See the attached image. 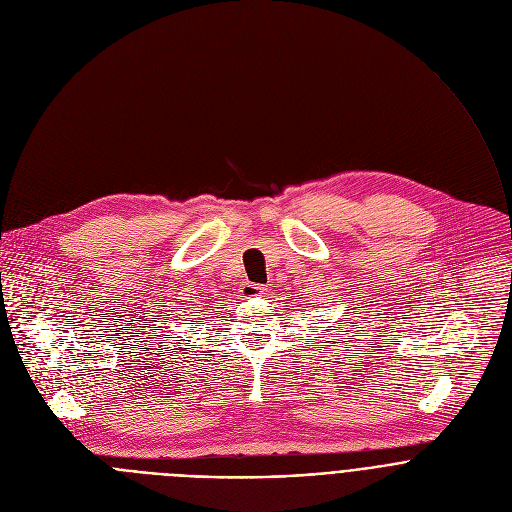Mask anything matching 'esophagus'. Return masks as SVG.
<instances>
[{"mask_svg":"<svg viewBox=\"0 0 512 512\" xmlns=\"http://www.w3.org/2000/svg\"><path fill=\"white\" fill-rule=\"evenodd\" d=\"M263 294V287L259 283H243L241 285V298H259Z\"/></svg>","mask_w":512,"mask_h":512,"instance_id":"obj_1","label":"esophagus"}]
</instances>
